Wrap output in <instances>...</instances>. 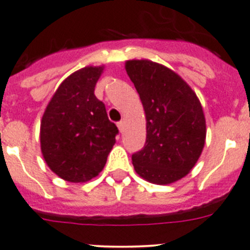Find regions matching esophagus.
<instances>
[{
  "instance_id": "1",
  "label": "esophagus",
  "mask_w": 250,
  "mask_h": 250,
  "mask_svg": "<svg viewBox=\"0 0 250 250\" xmlns=\"http://www.w3.org/2000/svg\"><path fill=\"white\" fill-rule=\"evenodd\" d=\"M117 127H118V129H120V132L123 133V130H125V122H123V121L118 122Z\"/></svg>"
}]
</instances>
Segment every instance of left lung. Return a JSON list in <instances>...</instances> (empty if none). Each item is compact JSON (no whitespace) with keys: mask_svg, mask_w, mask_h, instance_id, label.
<instances>
[{"mask_svg":"<svg viewBox=\"0 0 250 250\" xmlns=\"http://www.w3.org/2000/svg\"><path fill=\"white\" fill-rule=\"evenodd\" d=\"M125 71L142 100L146 142L132 155L135 172L150 183L169 184L197 164L207 137L202 104L172 69L149 60H130Z\"/></svg>","mask_w":250,"mask_h":250,"instance_id":"left-lung-1","label":"left lung"}]
</instances>
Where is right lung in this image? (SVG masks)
<instances>
[{
    "instance_id": "obj_1",
    "label": "right lung",
    "mask_w": 250,
    "mask_h": 250,
    "mask_svg": "<svg viewBox=\"0 0 250 250\" xmlns=\"http://www.w3.org/2000/svg\"><path fill=\"white\" fill-rule=\"evenodd\" d=\"M104 66H88L64 79L48 103L40 125L41 152L64 181H90L103 171L118 129L94 94Z\"/></svg>"
}]
</instances>
